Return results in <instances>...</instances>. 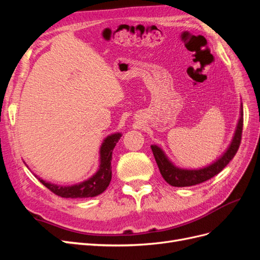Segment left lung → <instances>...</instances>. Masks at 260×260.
Masks as SVG:
<instances>
[{
    "instance_id": "8db88e82",
    "label": "left lung",
    "mask_w": 260,
    "mask_h": 260,
    "mask_svg": "<svg viewBox=\"0 0 260 260\" xmlns=\"http://www.w3.org/2000/svg\"><path fill=\"white\" fill-rule=\"evenodd\" d=\"M241 117L238 123L237 130H235V135L232 140V142L226 149V152L220 157V158L211 164L210 166L205 168H202L199 170H187V169H181L176 167L175 165L167 158V156L157 145H152V152L154 154L155 160L157 162V166L159 168L160 174L167 183L172 186L183 187V186H191L195 184H200L202 182L211 179L218 175L221 171L230 160L233 158L237 154L238 149L241 144L242 140V130H243V106H241Z\"/></svg>"
}]
</instances>
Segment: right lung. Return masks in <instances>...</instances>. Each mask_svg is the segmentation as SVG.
I'll list each match as a JSON object with an SVG mask.
<instances>
[{
    "label": "right lung",
    "instance_id": "obj_1",
    "mask_svg": "<svg viewBox=\"0 0 260 260\" xmlns=\"http://www.w3.org/2000/svg\"><path fill=\"white\" fill-rule=\"evenodd\" d=\"M121 138L120 133H115V135L108 136L103 144L101 146V165L100 169L94 176H92L89 180L83 181V182L72 185V186H58L52 184L46 181L39 179L40 182L48 187L51 192L55 195L60 196L65 199H84V198H94L101 193H103L109 182L112 180V156L113 149L116 146V143Z\"/></svg>",
    "mask_w": 260,
    "mask_h": 260
}]
</instances>
